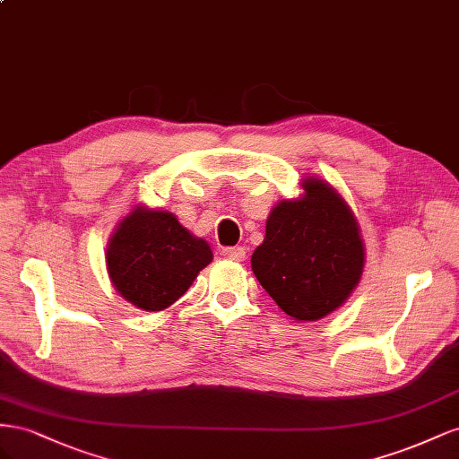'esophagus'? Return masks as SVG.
Listing matches in <instances>:
<instances>
[{
	"mask_svg": "<svg viewBox=\"0 0 459 459\" xmlns=\"http://www.w3.org/2000/svg\"><path fill=\"white\" fill-rule=\"evenodd\" d=\"M222 255L230 261H244L246 259V250L242 246H234V247H225L222 250Z\"/></svg>",
	"mask_w": 459,
	"mask_h": 459,
	"instance_id": "obj_1",
	"label": "esophagus"
}]
</instances>
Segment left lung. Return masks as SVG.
Wrapping results in <instances>:
<instances>
[{"label":"left lung","mask_w":459,"mask_h":459,"mask_svg":"<svg viewBox=\"0 0 459 459\" xmlns=\"http://www.w3.org/2000/svg\"><path fill=\"white\" fill-rule=\"evenodd\" d=\"M304 194L273 207L252 271L296 321H319L359 284L365 246L350 205L329 182L306 178Z\"/></svg>","instance_id":"1"}]
</instances>
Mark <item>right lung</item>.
<instances>
[{"label": "right lung", "instance_id": "right-lung-1", "mask_svg": "<svg viewBox=\"0 0 459 459\" xmlns=\"http://www.w3.org/2000/svg\"><path fill=\"white\" fill-rule=\"evenodd\" d=\"M106 255L115 290L143 311L175 304L213 259L209 244L173 213L146 205H136L117 225Z\"/></svg>", "mask_w": 459, "mask_h": 459}]
</instances>
